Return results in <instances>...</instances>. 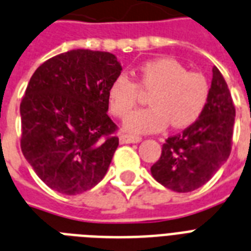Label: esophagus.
Returning <instances> with one entry per match:
<instances>
[{
  "instance_id": "esophagus-1",
  "label": "esophagus",
  "mask_w": 251,
  "mask_h": 251,
  "mask_svg": "<svg viewBox=\"0 0 251 251\" xmlns=\"http://www.w3.org/2000/svg\"><path fill=\"white\" fill-rule=\"evenodd\" d=\"M142 138L135 135H129V134H121L120 136V143L126 144V143H139Z\"/></svg>"
}]
</instances>
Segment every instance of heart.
I'll return each instance as SVG.
<instances>
[{
  "label": "heart",
  "instance_id": "b5f03b06",
  "mask_svg": "<svg viewBox=\"0 0 251 251\" xmlns=\"http://www.w3.org/2000/svg\"><path fill=\"white\" fill-rule=\"evenodd\" d=\"M139 89L151 91V107L138 109L125 120L130 132H154L165 126L187 127L196 122L206 108L210 85L202 73L188 72L172 58L144 63L136 69L135 82L126 75L116 77L108 87V108L117 119H124L135 107Z\"/></svg>",
  "mask_w": 251,
  "mask_h": 251
}]
</instances>
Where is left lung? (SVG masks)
Listing matches in <instances>:
<instances>
[{
  "mask_svg": "<svg viewBox=\"0 0 251 251\" xmlns=\"http://www.w3.org/2000/svg\"><path fill=\"white\" fill-rule=\"evenodd\" d=\"M236 109L226 79L213 67L210 97L196 122L169 136L151 173L175 192H191L211 179L229 157Z\"/></svg>",
  "mask_w": 251,
  "mask_h": 251,
  "instance_id": "obj_1",
  "label": "left lung"
}]
</instances>
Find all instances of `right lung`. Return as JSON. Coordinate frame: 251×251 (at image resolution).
Here are the masks:
<instances>
[{
    "label": "right lung",
    "instance_id": "right-lung-1",
    "mask_svg": "<svg viewBox=\"0 0 251 251\" xmlns=\"http://www.w3.org/2000/svg\"><path fill=\"white\" fill-rule=\"evenodd\" d=\"M111 52L77 49L42 63L20 103L24 157L50 188L89 191L104 178L119 146L107 93L121 75Z\"/></svg>",
    "mask_w": 251,
    "mask_h": 251
}]
</instances>
